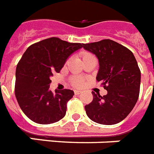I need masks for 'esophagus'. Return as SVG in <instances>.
I'll return each instance as SVG.
<instances>
[{
	"instance_id": "1",
	"label": "esophagus",
	"mask_w": 154,
	"mask_h": 154,
	"mask_svg": "<svg viewBox=\"0 0 154 154\" xmlns=\"http://www.w3.org/2000/svg\"><path fill=\"white\" fill-rule=\"evenodd\" d=\"M75 94H76V95H78V94H80L81 93H82V91H79V90H75Z\"/></svg>"
}]
</instances>
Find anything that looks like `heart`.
I'll list each match as a JSON object with an SVG mask.
<instances>
[{"label":"heart","mask_w":154,"mask_h":154,"mask_svg":"<svg viewBox=\"0 0 154 154\" xmlns=\"http://www.w3.org/2000/svg\"><path fill=\"white\" fill-rule=\"evenodd\" d=\"M81 57H82L83 61H85V60H87V59L94 57V56H93L91 53H90V52L84 51V52H82V53H81ZM71 82L72 86H74V87H81L84 85V80H83V79L78 78V77H73V78L71 79Z\"/></svg>","instance_id":"obj_1"}]
</instances>
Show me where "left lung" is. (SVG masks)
Wrapping results in <instances>:
<instances>
[{
	"label": "left lung",
	"mask_w": 154,
	"mask_h": 154,
	"mask_svg": "<svg viewBox=\"0 0 154 154\" xmlns=\"http://www.w3.org/2000/svg\"><path fill=\"white\" fill-rule=\"evenodd\" d=\"M99 62L96 79L107 94L92 91L93 100L85 106L90 119L103 125H114L126 119L137 103L140 92L141 71L132 51L114 40H103L83 44Z\"/></svg>",
	"instance_id": "obj_1"
}]
</instances>
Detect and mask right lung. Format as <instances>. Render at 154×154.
Here are the masks:
<instances>
[{"label":"right lung","instance_id":"1","mask_svg":"<svg viewBox=\"0 0 154 154\" xmlns=\"http://www.w3.org/2000/svg\"><path fill=\"white\" fill-rule=\"evenodd\" d=\"M83 44L69 43L51 37L28 48L17 63L15 95L24 114L35 123L51 124L66 114L71 90H49L53 73H59L67 59Z\"/></svg>","mask_w":154,"mask_h":154}]
</instances>
